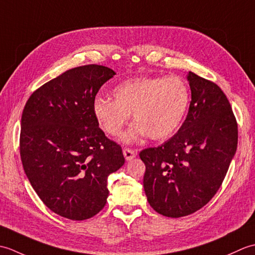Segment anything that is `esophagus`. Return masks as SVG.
<instances>
[{
    "label": "esophagus",
    "instance_id": "esophagus-1",
    "mask_svg": "<svg viewBox=\"0 0 255 255\" xmlns=\"http://www.w3.org/2000/svg\"><path fill=\"white\" fill-rule=\"evenodd\" d=\"M123 153H124L125 159H126L127 161H130V160H132L134 158V156H136V152H134L133 150L129 149V148H125L123 150Z\"/></svg>",
    "mask_w": 255,
    "mask_h": 255
}]
</instances>
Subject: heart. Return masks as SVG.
<instances>
[{"mask_svg":"<svg viewBox=\"0 0 255 255\" xmlns=\"http://www.w3.org/2000/svg\"><path fill=\"white\" fill-rule=\"evenodd\" d=\"M114 101L96 97L94 116L100 126L113 137L122 133L130 114L137 124L124 133L130 143L148 136L166 140L178 131L191 102L187 84L177 77H139L124 81L113 90Z\"/></svg>","mask_w":255,"mask_h":255,"instance_id":"obj_1","label":"heart"}]
</instances>
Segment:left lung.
I'll return each instance as SVG.
<instances>
[{"label":"left lung","mask_w":255,"mask_h":255,"mask_svg":"<svg viewBox=\"0 0 255 255\" xmlns=\"http://www.w3.org/2000/svg\"><path fill=\"white\" fill-rule=\"evenodd\" d=\"M187 81L192 101L181 128L159 147L139 153L148 202L171 218L191 215L215 196L238 145L237 121L224 92L193 72Z\"/></svg>","instance_id":"1"}]
</instances>
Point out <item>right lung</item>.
<instances>
[{
  "mask_svg": "<svg viewBox=\"0 0 255 255\" xmlns=\"http://www.w3.org/2000/svg\"><path fill=\"white\" fill-rule=\"evenodd\" d=\"M116 73L88 64L36 90L20 122L19 150L32 188L61 217L85 220L104 208L107 177L124 165L121 145L99 127L93 103Z\"/></svg>",
  "mask_w": 255,
  "mask_h": 255,
  "instance_id": "right-lung-1",
  "label": "right lung"
}]
</instances>
